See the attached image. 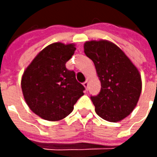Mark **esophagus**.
Listing matches in <instances>:
<instances>
[{"instance_id":"esophagus-1","label":"esophagus","mask_w":157,"mask_h":157,"mask_svg":"<svg viewBox=\"0 0 157 157\" xmlns=\"http://www.w3.org/2000/svg\"><path fill=\"white\" fill-rule=\"evenodd\" d=\"M83 85H84V86L86 87V90L87 91V90H88V80H86V81L83 83Z\"/></svg>"}]
</instances>
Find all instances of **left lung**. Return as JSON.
<instances>
[{"label": "left lung", "mask_w": 157, "mask_h": 157, "mask_svg": "<svg viewBox=\"0 0 157 157\" xmlns=\"http://www.w3.org/2000/svg\"><path fill=\"white\" fill-rule=\"evenodd\" d=\"M84 52L94 63L101 82L100 92L91 96L97 114L107 121H120L134 110L141 93L138 70L111 42H86Z\"/></svg>", "instance_id": "obj_1"}]
</instances>
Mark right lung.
<instances>
[{"label":"right lung","mask_w":157,"mask_h":157,"mask_svg":"<svg viewBox=\"0 0 157 157\" xmlns=\"http://www.w3.org/2000/svg\"><path fill=\"white\" fill-rule=\"evenodd\" d=\"M75 45L55 43L47 46L28 66L22 77V90L30 109L49 121L68 116L84 93L74 71L65 66Z\"/></svg>","instance_id":"1"}]
</instances>
